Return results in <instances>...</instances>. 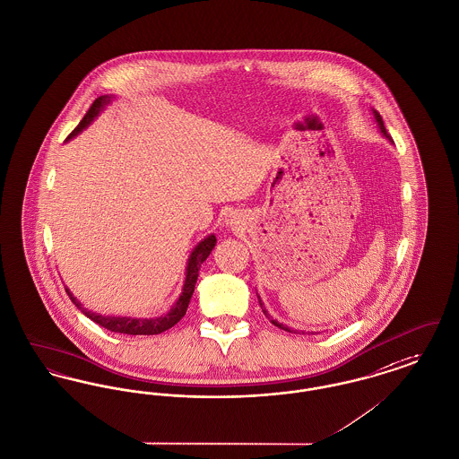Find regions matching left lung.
I'll list each match as a JSON object with an SVG mask.
<instances>
[{
	"label": "left lung",
	"mask_w": 459,
	"mask_h": 459,
	"mask_svg": "<svg viewBox=\"0 0 459 459\" xmlns=\"http://www.w3.org/2000/svg\"><path fill=\"white\" fill-rule=\"evenodd\" d=\"M373 114H375V119H377V128H379V132L383 134V135L386 136L388 140H392L390 135H388V132H386V128H385V125H383V119H381V116H379V112L377 110H373ZM260 299V298H258ZM260 307H262V310H264V314H265V317H269L270 323L273 324V325H277V327H281V329H284V331H291L288 325H284V324L277 323V321H273L272 317L269 316V312L265 310V307H264V303H262V299H260Z\"/></svg>",
	"instance_id": "8db88e82"
}]
</instances>
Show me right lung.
<instances>
[{
  "label": "right lung",
  "mask_w": 459,
  "mask_h": 459,
  "mask_svg": "<svg viewBox=\"0 0 459 459\" xmlns=\"http://www.w3.org/2000/svg\"><path fill=\"white\" fill-rule=\"evenodd\" d=\"M112 95H102L99 97L91 108H88V112L84 114L80 125L73 130V134L67 136V138H73V136L82 134V130L100 114V110L108 106L110 102ZM216 238L215 234L204 238L201 243L197 244L194 247V251L190 253L189 262H187V272H186V284H184V290H182V295L177 299V303L171 307V310L161 316V317H154V319H135V317H112V316H100V314H95V312H90L86 310L82 305V301L78 298L73 297V293L65 288L67 295L73 299V303L82 310V314L91 319L93 323L106 327L112 333H121V334H160L164 333L166 329L173 327L175 324L178 323L186 312H187V307H189L190 298L194 293V288H195V282H197V275H199V269L203 265V262L210 256V253L213 251L215 247Z\"/></svg>",
  "instance_id": "1"
}]
</instances>
